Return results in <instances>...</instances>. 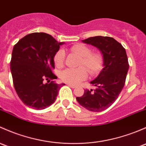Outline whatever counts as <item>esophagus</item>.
Returning a JSON list of instances; mask_svg holds the SVG:
<instances>
[{"label":"esophagus","mask_w":146,"mask_h":146,"mask_svg":"<svg viewBox=\"0 0 146 146\" xmlns=\"http://www.w3.org/2000/svg\"><path fill=\"white\" fill-rule=\"evenodd\" d=\"M68 85L69 86V87H71V88H73V89H74V88H76V86H75V85H70V84H68Z\"/></svg>","instance_id":"34e87169"}]
</instances>
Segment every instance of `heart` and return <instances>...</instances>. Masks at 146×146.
<instances>
[{
  "instance_id": "1",
  "label": "heart",
  "mask_w": 146,
  "mask_h": 146,
  "mask_svg": "<svg viewBox=\"0 0 146 146\" xmlns=\"http://www.w3.org/2000/svg\"><path fill=\"white\" fill-rule=\"evenodd\" d=\"M70 50L80 56L79 68H67L61 71V79L70 85H78L87 77V70L91 74L101 71L104 65V57L99 52H92V48L84 44H76L70 47ZM66 57V52L60 49L55 54L54 61L57 67L62 66ZM87 68L88 70L86 69Z\"/></svg>"
}]
</instances>
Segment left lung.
Returning <instances> with one entry per match:
<instances>
[{"instance_id": "left-lung-1", "label": "left lung", "mask_w": 146, "mask_h": 146, "mask_svg": "<svg viewBox=\"0 0 146 146\" xmlns=\"http://www.w3.org/2000/svg\"><path fill=\"white\" fill-rule=\"evenodd\" d=\"M97 47L104 57V68L90 82L95 90H85L76 99L82 107L93 112L107 109L117 99L125 86L128 72V59L125 49L119 42L108 36H94L82 40Z\"/></svg>"}]
</instances>
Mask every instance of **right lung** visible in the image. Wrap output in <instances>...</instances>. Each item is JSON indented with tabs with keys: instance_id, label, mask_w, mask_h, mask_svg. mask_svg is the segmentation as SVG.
<instances>
[{
	"instance_id": "right-lung-1",
	"label": "right lung",
	"mask_w": 146,
	"mask_h": 146,
	"mask_svg": "<svg viewBox=\"0 0 146 146\" xmlns=\"http://www.w3.org/2000/svg\"><path fill=\"white\" fill-rule=\"evenodd\" d=\"M62 44L47 33H33L14 46L10 61L14 87L27 106L36 110L47 108L65 85L53 81L57 77L52 71L54 55Z\"/></svg>"
}]
</instances>
